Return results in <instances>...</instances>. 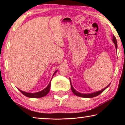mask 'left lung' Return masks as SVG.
I'll return each instance as SVG.
<instances>
[{
	"label": "left lung",
	"instance_id": "8db88e82",
	"mask_svg": "<svg viewBox=\"0 0 125 125\" xmlns=\"http://www.w3.org/2000/svg\"><path fill=\"white\" fill-rule=\"evenodd\" d=\"M113 41L115 44V47H116V49L117 50V41H116V37H115V36H113ZM70 82H71V89L72 91V92L73 93V94L75 95L78 96H80V97H83V98H93V97H95L96 96L99 95V94H100L101 93L103 92L106 89L108 86L110 85V84H109L108 85H107L106 87L104 89H103L101 90L100 91H98V92H94V93H90V94H82V93H79L77 91H76L74 88L73 87L72 85V83H71V79H70Z\"/></svg>",
	"mask_w": 125,
	"mask_h": 125
}]
</instances>
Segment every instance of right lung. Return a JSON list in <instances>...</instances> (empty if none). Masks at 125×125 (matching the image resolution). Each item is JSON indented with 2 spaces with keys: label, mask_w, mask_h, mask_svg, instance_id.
<instances>
[{
  "label": "right lung",
  "mask_w": 125,
  "mask_h": 125,
  "mask_svg": "<svg viewBox=\"0 0 125 125\" xmlns=\"http://www.w3.org/2000/svg\"><path fill=\"white\" fill-rule=\"evenodd\" d=\"M57 71H56L54 72V73L53 75V77L54 74L56 73ZM53 78V77H52ZM51 80L50 82V83L48 84V86L46 87L45 89H44L43 90H42L41 92L35 93H27L25 92L24 91L21 90L19 89H18V90L20 91V92L22 93L23 95H24L25 96L27 97H29V98H42V97H43L46 96L48 93L50 92V87H51Z\"/></svg>",
  "instance_id": "obj_1"
}]
</instances>
